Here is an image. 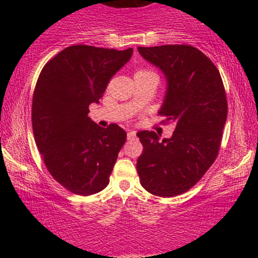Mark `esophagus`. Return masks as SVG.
<instances>
[{
	"label": "esophagus",
	"mask_w": 258,
	"mask_h": 258,
	"mask_svg": "<svg viewBox=\"0 0 258 258\" xmlns=\"http://www.w3.org/2000/svg\"><path fill=\"white\" fill-rule=\"evenodd\" d=\"M135 138H136V131L127 132V139H135Z\"/></svg>",
	"instance_id": "obj_1"
}]
</instances>
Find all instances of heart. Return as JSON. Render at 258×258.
Here are the masks:
<instances>
[{
    "label": "heart",
    "instance_id": "heart-1",
    "mask_svg": "<svg viewBox=\"0 0 258 258\" xmlns=\"http://www.w3.org/2000/svg\"><path fill=\"white\" fill-rule=\"evenodd\" d=\"M148 73H152V72H150V70H148V69H138L137 72H136L135 75H138V74H148Z\"/></svg>",
    "mask_w": 258,
    "mask_h": 258
}]
</instances>
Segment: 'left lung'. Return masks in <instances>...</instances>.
I'll return each instance as SVG.
<instances>
[{
  "mask_svg": "<svg viewBox=\"0 0 258 258\" xmlns=\"http://www.w3.org/2000/svg\"><path fill=\"white\" fill-rule=\"evenodd\" d=\"M161 70L166 93L159 114L173 122L171 138L137 133L143 153L137 160L141 184L156 197L185 193L214 164L227 120V97L220 72L203 52L188 44L138 47Z\"/></svg>",
  "mask_w": 258,
  "mask_h": 258,
  "instance_id": "obj_1",
  "label": "left lung"
}]
</instances>
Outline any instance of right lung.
<instances>
[{
	"label": "right lung",
	"instance_id": "add662e5",
	"mask_svg": "<svg viewBox=\"0 0 258 258\" xmlns=\"http://www.w3.org/2000/svg\"><path fill=\"white\" fill-rule=\"evenodd\" d=\"M133 49L76 44L43 67L32 98V130L38 152L53 178L72 193L92 195L109 184L126 132L106 128L88 117L109 80L132 57Z\"/></svg>",
	"mask_w": 258,
	"mask_h": 258
}]
</instances>
